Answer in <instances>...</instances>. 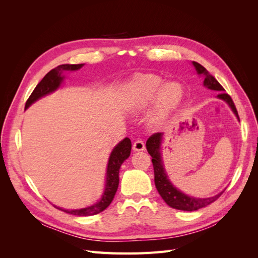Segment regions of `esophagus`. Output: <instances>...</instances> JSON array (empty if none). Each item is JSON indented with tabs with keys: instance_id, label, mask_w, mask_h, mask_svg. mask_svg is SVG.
I'll use <instances>...</instances> for the list:
<instances>
[{
	"instance_id": "1",
	"label": "esophagus",
	"mask_w": 258,
	"mask_h": 258,
	"mask_svg": "<svg viewBox=\"0 0 258 258\" xmlns=\"http://www.w3.org/2000/svg\"><path fill=\"white\" fill-rule=\"evenodd\" d=\"M132 148H134L135 152H140V151H144L145 150V144L142 141V140H137V141L132 145Z\"/></svg>"
}]
</instances>
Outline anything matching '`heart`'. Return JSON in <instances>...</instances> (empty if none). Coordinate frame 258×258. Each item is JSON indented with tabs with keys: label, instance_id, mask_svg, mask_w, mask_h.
<instances>
[{
	"label": "heart",
	"instance_id": "obj_1",
	"mask_svg": "<svg viewBox=\"0 0 258 258\" xmlns=\"http://www.w3.org/2000/svg\"><path fill=\"white\" fill-rule=\"evenodd\" d=\"M161 85L162 81L160 77L146 74L140 76L129 86V104L134 108L141 110L150 105L157 97L156 111L152 118L154 123L160 122L165 118L183 97V88L178 83L170 82L162 87Z\"/></svg>",
	"mask_w": 258,
	"mask_h": 258
}]
</instances>
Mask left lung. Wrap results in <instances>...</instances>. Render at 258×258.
Listing matches in <instances>:
<instances>
[{
	"mask_svg": "<svg viewBox=\"0 0 258 258\" xmlns=\"http://www.w3.org/2000/svg\"><path fill=\"white\" fill-rule=\"evenodd\" d=\"M192 64L195 69H196L198 74L205 76L204 85L207 88L211 90H216V91H224L222 85L207 71L206 68H204L200 63H198V62H195V61H192ZM217 98L226 101V102L228 103V105L231 107L232 112L236 114V116L239 119V115L237 112V108L235 106V103H233V101L228 93L220 92L217 95ZM162 135L163 134H161V132H157V134H154L153 136L148 138V140L146 141L147 152L152 156V162H153L154 174H155V185L161 198L165 200V202L169 207L177 209V210H182V211H196L212 204V202H214L218 197L221 196L223 191L221 194L216 195L214 197L194 198L191 196H187V195L183 194L182 191H179L172 184H171V182L168 178V175L166 173V170L163 168L161 154H160Z\"/></svg>",
	"mask_w": 258,
	"mask_h": 258,
	"instance_id": "8db88e82",
	"label": "left lung"
}]
</instances>
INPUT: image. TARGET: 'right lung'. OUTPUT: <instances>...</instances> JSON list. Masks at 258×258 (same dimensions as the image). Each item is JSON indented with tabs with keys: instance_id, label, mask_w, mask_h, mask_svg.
<instances>
[{
	"instance_id": "right-lung-1",
	"label": "right lung",
	"mask_w": 258,
	"mask_h": 258,
	"mask_svg": "<svg viewBox=\"0 0 258 258\" xmlns=\"http://www.w3.org/2000/svg\"><path fill=\"white\" fill-rule=\"evenodd\" d=\"M84 64H61L57 68L52 69L47 74L44 76V79L36 85V87L31 93V96L26 102V108H28L31 104L34 103L36 100L41 99L42 97L48 95V93L57 90L60 85L63 81L64 76H62L63 71H76L83 67ZM131 152V141L129 138H124L121 142H119L115 146L114 150L111 153L110 159L107 163V170H106V184L105 189L102 195V198L98 201L97 204L92 205L90 207L79 209V210H67L62 208H57L66 213L73 214L77 216H90L95 215L104 211L114 199L115 194L118 188L119 184V169L121 163L126 160Z\"/></svg>"
}]
</instances>
